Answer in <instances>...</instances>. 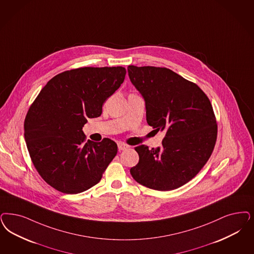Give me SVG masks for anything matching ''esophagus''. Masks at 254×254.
<instances>
[{
    "label": "esophagus",
    "instance_id": "34e87169",
    "mask_svg": "<svg viewBox=\"0 0 254 254\" xmlns=\"http://www.w3.org/2000/svg\"><path fill=\"white\" fill-rule=\"evenodd\" d=\"M129 148V145L124 143V142H118V149L119 151H124V150H127V149Z\"/></svg>",
    "mask_w": 254,
    "mask_h": 254
}]
</instances>
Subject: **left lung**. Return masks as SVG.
<instances>
[{
  "label": "left lung",
  "instance_id": "obj_1",
  "mask_svg": "<svg viewBox=\"0 0 254 254\" xmlns=\"http://www.w3.org/2000/svg\"><path fill=\"white\" fill-rule=\"evenodd\" d=\"M127 72L145 100L149 126L166 132L160 147H135L140 159L132 177L155 190L178 189L201 171L215 147L218 125L209 98L166 67L128 65Z\"/></svg>",
  "mask_w": 254,
  "mask_h": 254
}]
</instances>
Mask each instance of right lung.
<instances>
[{"instance_id":"right-lung-1","label":"right lung","mask_w":254,"mask_h":254,"mask_svg":"<svg viewBox=\"0 0 254 254\" xmlns=\"http://www.w3.org/2000/svg\"><path fill=\"white\" fill-rule=\"evenodd\" d=\"M123 66L80 67L50 79L30 106L24 138L37 173L58 191L82 192L97 184L117 154V144L104 138L88 140L87 118L102 114L106 99L121 86Z\"/></svg>"}]
</instances>
